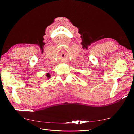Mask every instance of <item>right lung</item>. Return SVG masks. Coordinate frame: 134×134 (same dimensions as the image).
Listing matches in <instances>:
<instances>
[{"mask_svg": "<svg viewBox=\"0 0 134 134\" xmlns=\"http://www.w3.org/2000/svg\"><path fill=\"white\" fill-rule=\"evenodd\" d=\"M46 76H47V78H48H48H50V77H51V75H50V74H49V73H47V75H46Z\"/></svg>", "mask_w": 134, "mask_h": 134, "instance_id": "right-lung-1", "label": "right lung"}]
</instances>
